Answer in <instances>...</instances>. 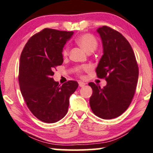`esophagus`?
Listing matches in <instances>:
<instances>
[{
	"label": "esophagus",
	"instance_id": "obj_1",
	"mask_svg": "<svg viewBox=\"0 0 153 153\" xmlns=\"http://www.w3.org/2000/svg\"><path fill=\"white\" fill-rule=\"evenodd\" d=\"M79 85L80 87H84L86 84L84 82H82V81H79Z\"/></svg>",
	"mask_w": 153,
	"mask_h": 153
}]
</instances>
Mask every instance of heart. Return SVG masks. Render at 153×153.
<instances>
[{
    "instance_id": "b5f03b06",
    "label": "heart",
    "mask_w": 153,
    "mask_h": 153,
    "mask_svg": "<svg viewBox=\"0 0 153 153\" xmlns=\"http://www.w3.org/2000/svg\"><path fill=\"white\" fill-rule=\"evenodd\" d=\"M76 42L81 48L86 53H92L96 50L98 47V41L94 35L91 33H84L79 36L76 38ZM62 54L64 56H67L69 54V48L68 47H65L63 50ZM89 67L87 65L84 66H79L76 68V71L78 73H81L82 71L88 70Z\"/></svg>"
}]
</instances>
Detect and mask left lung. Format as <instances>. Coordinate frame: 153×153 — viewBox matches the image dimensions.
<instances>
[{"label":"left lung","instance_id":"obj_1","mask_svg":"<svg viewBox=\"0 0 153 153\" xmlns=\"http://www.w3.org/2000/svg\"><path fill=\"white\" fill-rule=\"evenodd\" d=\"M96 31L103 51L96 73L99 78H105L107 84L102 88L89 83L93 90L89 103L96 116L110 120L120 116L130 105L138 82V67L134 51L124 36L107 26Z\"/></svg>","mask_w":153,"mask_h":153}]
</instances>
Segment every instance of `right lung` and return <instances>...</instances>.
Returning <instances> with one entry per match:
<instances>
[{
    "label": "right lung",
    "mask_w": 153,
    "mask_h": 153,
    "mask_svg": "<svg viewBox=\"0 0 153 153\" xmlns=\"http://www.w3.org/2000/svg\"><path fill=\"white\" fill-rule=\"evenodd\" d=\"M73 31L44 29L26 43L19 59V84L26 104L36 117L55 123L68 111L69 97L78 83L69 81L62 86L53 79V69L63 62L62 50Z\"/></svg>",
    "instance_id": "add662e5"
}]
</instances>
